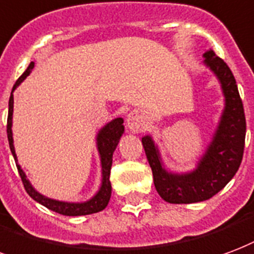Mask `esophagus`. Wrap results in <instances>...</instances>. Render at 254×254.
<instances>
[{
    "label": "esophagus",
    "instance_id": "1",
    "mask_svg": "<svg viewBox=\"0 0 254 254\" xmlns=\"http://www.w3.org/2000/svg\"><path fill=\"white\" fill-rule=\"evenodd\" d=\"M127 125L132 132L134 133L141 132L142 127H144V121H142L140 113H137V112L129 113L127 118Z\"/></svg>",
    "mask_w": 254,
    "mask_h": 254
}]
</instances>
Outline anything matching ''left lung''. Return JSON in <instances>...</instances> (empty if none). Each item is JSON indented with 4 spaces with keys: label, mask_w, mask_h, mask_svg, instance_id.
<instances>
[{
    "label": "left lung",
    "mask_w": 254,
    "mask_h": 254,
    "mask_svg": "<svg viewBox=\"0 0 254 254\" xmlns=\"http://www.w3.org/2000/svg\"><path fill=\"white\" fill-rule=\"evenodd\" d=\"M208 65L222 84L226 106L213 142L200 159L198 168L190 174H168L163 168L159 151L149 136L142 137V146L153 174V183L168 203H196L218 194L240 168L245 148L247 121L242 99L232 69L214 51L204 54Z\"/></svg>",
    "instance_id": "left-lung-1"
}]
</instances>
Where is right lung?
I'll list each match as a JSON object with an SVG mask.
<instances>
[{
    "label": "right lung",
    "instance_id": "add662e5",
    "mask_svg": "<svg viewBox=\"0 0 254 254\" xmlns=\"http://www.w3.org/2000/svg\"><path fill=\"white\" fill-rule=\"evenodd\" d=\"M35 67V63L31 62V64L28 65V68L24 71V74L17 79V82L13 86L12 94L9 98V112H7V125H6V133L7 140H9V146L10 151L16 161L17 170L20 174V178L22 180V185L25 187V191L32 199H35L36 202L46 206L55 213H59L62 215H69V217H76V215H87V214L98 213L101 210L106 207L110 200V195H112V185H110V170H112L113 163V153L116 151L118 145V141L121 138L122 133H124V120L122 118H116L112 122H109L106 127L101 129L97 141H98V151L101 155V164H102V186L99 189L98 194L95 195L93 199H90L89 202L84 203H67V202H59V200H54V199L46 198L41 194H39L36 190L33 189L31 183L27 180V176L21 170V167L17 164L16 152H14V146H13V137H12V116H13V91L18 84L21 83L22 80L27 78L28 75L31 74L32 68Z\"/></svg>",
    "mask_w": 254,
    "mask_h": 254
}]
</instances>
